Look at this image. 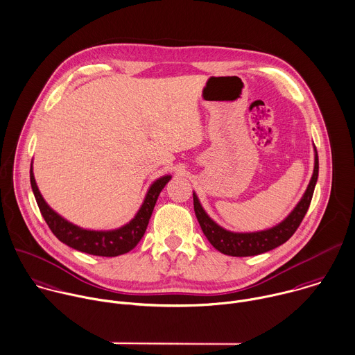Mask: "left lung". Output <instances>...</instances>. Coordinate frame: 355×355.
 <instances>
[{
    "mask_svg": "<svg viewBox=\"0 0 355 355\" xmlns=\"http://www.w3.org/2000/svg\"><path fill=\"white\" fill-rule=\"evenodd\" d=\"M314 172L311 176V180L306 189V193L303 194L302 200L297 202L295 209L277 226L256 232V233H234L229 232L223 227H220L218 223H215L208 214L204 211L202 205L200 204V200L196 193H193L194 200V212L197 216V220L204 232L208 241L222 253L229 256H254L264 252H268L284 242H286L291 236L295 234L297 227L300 226L304 215L307 214V209L310 207L315 183L318 179V153L314 146Z\"/></svg>",
    "mask_w": 355,
    "mask_h": 355,
    "instance_id": "1",
    "label": "left lung"
}]
</instances>
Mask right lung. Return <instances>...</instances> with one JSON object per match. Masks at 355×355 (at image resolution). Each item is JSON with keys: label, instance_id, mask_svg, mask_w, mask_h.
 I'll list each match as a JSON object with an SVG mask.
<instances>
[{"label": "right lung", "instance_id": "obj_1", "mask_svg": "<svg viewBox=\"0 0 355 355\" xmlns=\"http://www.w3.org/2000/svg\"><path fill=\"white\" fill-rule=\"evenodd\" d=\"M171 178H172L171 175L162 176L150 186L140 209L129 223H126L125 226L119 227L117 230L95 232V230L81 229L67 222L66 219H63L60 215H58L45 202V200L42 198L37 187L34 173H33V164L30 168L31 189H33L35 201L38 204L40 212L45 219L46 225L49 226L51 232L59 241H62L63 243L69 245L73 249H77L80 252H85L89 254H95V256H105V257L123 254L132 250L139 243V241L146 233V229L151 218V214L154 211L158 196L165 187V184L171 180Z\"/></svg>", "mask_w": 355, "mask_h": 355}]
</instances>
